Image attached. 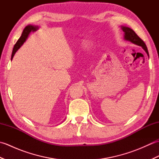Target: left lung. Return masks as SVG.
Returning <instances> with one entry per match:
<instances>
[{
	"label": "left lung",
	"mask_w": 159,
	"mask_h": 159,
	"mask_svg": "<svg viewBox=\"0 0 159 159\" xmlns=\"http://www.w3.org/2000/svg\"><path fill=\"white\" fill-rule=\"evenodd\" d=\"M121 28L124 33V39L126 40V41L130 42L131 43H134V44L142 47L143 49L147 53L148 56L149 57V53H148V50L146 43H145L143 40L136 34L135 32H134L133 29H131L129 27H127V26H121Z\"/></svg>",
	"instance_id": "left-lung-1"
}]
</instances>
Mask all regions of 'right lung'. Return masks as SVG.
<instances>
[{
  "instance_id": "right-lung-1",
  "label": "right lung",
  "mask_w": 159,
  "mask_h": 159,
  "mask_svg": "<svg viewBox=\"0 0 159 159\" xmlns=\"http://www.w3.org/2000/svg\"><path fill=\"white\" fill-rule=\"evenodd\" d=\"M38 29V26H33V25H28L26 26L25 29L23 30V32L22 33L21 37H20L19 39L17 41L16 43L14 45V47H13V52L11 54V60H12L13 57V56H14L15 53L16 52L17 50H18L20 48V47L22 46L24 42H25L26 40V39H27L29 35L30 34V33L32 31H35Z\"/></svg>"
}]
</instances>
